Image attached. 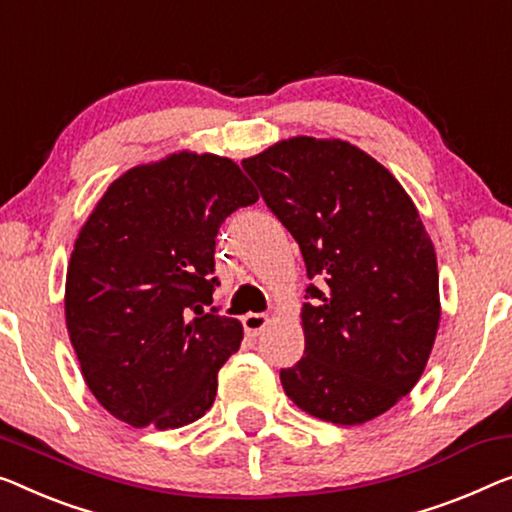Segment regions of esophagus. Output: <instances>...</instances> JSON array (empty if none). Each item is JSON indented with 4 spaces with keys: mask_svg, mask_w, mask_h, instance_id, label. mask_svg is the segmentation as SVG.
I'll return each instance as SVG.
<instances>
[{
    "mask_svg": "<svg viewBox=\"0 0 512 512\" xmlns=\"http://www.w3.org/2000/svg\"><path fill=\"white\" fill-rule=\"evenodd\" d=\"M241 322H243V329H246V333L253 335V338H255V335L262 333L264 326L269 324V315H257V312H248V315L243 317Z\"/></svg>",
    "mask_w": 512,
    "mask_h": 512,
    "instance_id": "1",
    "label": "esophagus"
}]
</instances>
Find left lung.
Here are the masks:
<instances>
[{"label": "left lung", "mask_w": 512, "mask_h": 512, "mask_svg": "<svg viewBox=\"0 0 512 512\" xmlns=\"http://www.w3.org/2000/svg\"><path fill=\"white\" fill-rule=\"evenodd\" d=\"M241 165L320 285L305 289L301 361L280 370L287 398L335 425L372 421L416 386L439 329L437 255L414 202L345 140L292 137Z\"/></svg>", "instance_id": "obj_1"}]
</instances>
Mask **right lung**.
<instances>
[{
    "label": "right lung",
    "mask_w": 512,
    "mask_h": 512,
    "mask_svg": "<svg viewBox=\"0 0 512 512\" xmlns=\"http://www.w3.org/2000/svg\"><path fill=\"white\" fill-rule=\"evenodd\" d=\"M230 158L179 151L110 183L75 239L66 329L89 391L114 418L170 430L216 400L239 349V319L218 315L216 236L257 202Z\"/></svg>",
    "instance_id": "right-lung-1"
}]
</instances>
